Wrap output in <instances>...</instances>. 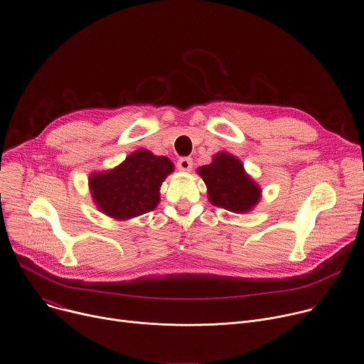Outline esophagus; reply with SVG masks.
<instances>
[{"mask_svg":"<svg viewBox=\"0 0 364 364\" xmlns=\"http://www.w3.org/2000/svg\"><path fill=\"white\" fill-rule=\"evenodd\" d=\"M177 167L180 171H190L193 168V159L188 156H183L177 161Z\"/></svg>","mask_w":364,"mask_h":364,"instance_id":"34e87169","label":"esophagus"}]
</instances>
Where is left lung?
I'll return each instance as SVG.
<instances>
[{
	"mask_svg": "<svg viewBox=\"0 0 364 364\" xmlns=\"http://www.w3.org/2000/svg\"><path fill=\"white\" fill-rule=\"evenodd\" d=\"M197 171L205 180L209 200L215 206L244 213L259 200L261 188L245 174L241 161L232 155L218 154L212 164Z\"/></svg>",
	"mask_w": 364,
	"mask_h": 364,
	"instance_id": "obj_1",
	"label": "left lung"
}]
</instances>
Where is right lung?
<instances>
[{
    "label": "right lung",
    "mask_w": 364,
    "mask_h": 364,
    "mask_svg": "<svg viewBox=\"0 0 364 364\" xmlns=\"http://www.w3.org/2000/svg\"><path fill=\"white\" fill-rule=\"evenodd\" d=\"M173 170L174 165L167 156L139 149L114 170L92 174L90 187L102 212L120 220L130 219L156 208L159 187Z\"/></svg>",
    "instance_id": "obj_1"
}]
</instances>
